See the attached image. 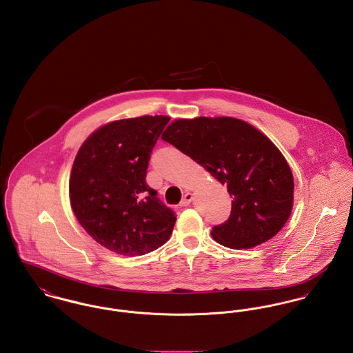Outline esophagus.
<instances>
[{"instance_id": "obj_1", "label": "esophagus", "mask_w": 353, "mask_h": 353, "mask_svg": "<svg viewBox=\"0 0 353 353\" xmlns=\"http://www.w3.org/2000/svg\"><path fill=\"white\" fill-rule=\"evenodd\" d=\"M192 199H194V195H192L191 192H185V195L183 197V200H181L180 205H181V207H187V205H190V204H191V201H192Z\"/></svg>"}]
</instances>
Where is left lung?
I'll list each match as a JSON object with an SVG mask.
<instances>
[{
  "label": "left lung",
  "instance_id": "obj_1",
  "mask_svg": "<svg viewBox=\"0 0 353 353\" xmlns=\"http://www.w3.org/2000/svg\"><path fill=\"white\" fill-rule=\"evenodd\" d=\"M201 165L232 196L230 218L212 238L232 249L267 242L288 221L294 177L284 156L257 128L239 119H179L161 137Z\"/></svg>",
  "mask_w": 353,
  "mask_h": 353
}]
</instances>
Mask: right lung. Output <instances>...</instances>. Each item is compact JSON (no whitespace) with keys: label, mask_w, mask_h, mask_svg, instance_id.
Returning <instances> with one entry per match:
<instances>
[{"label":"right lung","mask_w":353,"mask_h":353,"mask_svg":"<svg viewBox=\"0 0 353 353\" xmlns=\"http://www.w3.org/2000/svg\"><path fill=\"white\" fill-rule=\"evenodd\" d=\"M169 117L111 121L96 130L74 159L69 195L79 225L123 256H142L172 234L174 212L146 183L152 150Z\"/></svg>","instance_id":"1"}]
</instances>
